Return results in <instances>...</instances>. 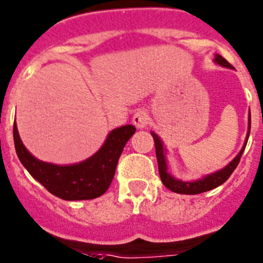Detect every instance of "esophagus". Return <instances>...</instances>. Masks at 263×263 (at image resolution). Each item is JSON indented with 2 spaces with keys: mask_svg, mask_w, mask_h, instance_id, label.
Instances as JSON below:
<instances>
[{
  "mask_svg": "<svg viewBox=\"0 0 263 263\" xmlns=\"http://www.w3.org/2000/svg\"><path fill=\"white\" fill-rule=\"evenodd\" d=\"M132 122H134V124L137 127V128H145L149 123V115L148 112H146V110L144 109L137 110V111L134 114Z\"/></svg>",
  "mask_w": 263,
  "mask_h": 263,
  "instance_id": "esophagus-1",
  "label": "esophagus"
}]
</instances>
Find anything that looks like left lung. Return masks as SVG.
I'll use <instances>...</instances> for the list:
<instances>
[{
	"label": "left lung",
	"mask_w": 263,
	"mask_h": 263,
	"mask_svg": "<svg viewBox=\"0 0 263 263\" xmlns=\"http://www.w3.org/2000/svg\"><path fill=\"white\" fill-rule=\"evenodd\" d=\"M215 62H217L218 65L223 66V67L232 68L231 63H228V61L226 60V58H223L222 55H219V54L215 55ZM249 134H250V112H249V127H248L247 140H245V144L244 146H242L241 151H240V153L237 154V156L235 157V158L232 159V161L230 162L224 168L217 171V173L210 174V175L205 176V178L196 181H181V180H178V179H175L174 176H171L170 174L167 173V163H166L162 141L159 140V137L157 136L154 132H152V136H153L154 139V145H156V156H157V161H158V171H159V176H161L162 183H163V185H165L166 188H168L170 191H173V192L175 193H181V195H198V193L208 192V191L219 187L220 184L224 183V181L231 176V174L234 173L235 168H236L237 165H239L242 152H244L245 146H247Z\"/></svg>",
	"instance_id": "1"
}]
</instances>
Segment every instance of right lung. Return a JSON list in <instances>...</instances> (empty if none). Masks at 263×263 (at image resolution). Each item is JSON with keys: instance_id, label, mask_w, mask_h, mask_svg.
Returning <instances> with one entry per match:
<instances>
[{"instance_id": "add662e5", "label": "right lung", "mask_w": 263, "mask_h": 263, "mask_svg": "<svg viewBox=\"0 0 263 263\" xmlns=\"http://www.w3.org/2000/svg\"><path fill=\"white\" fill-rule=\"evenodd\" d=\"M135 132L136 128L131 124L112 129L95 156L76 165L57 166L32 156L22 143L15 123L13 128L15 151L22 165L51 195L66 201L92 200L104 195L111 184L124 145Z\"/></svg>"}]
</instances>
